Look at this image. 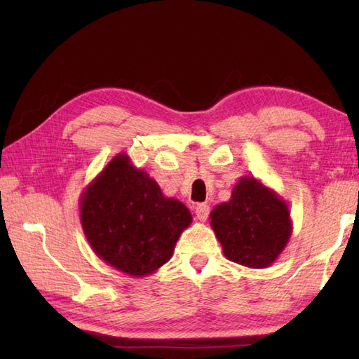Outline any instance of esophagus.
<instances>
[{"mask_svg": "<svg viewBox=\"0 0 359 359\" xmlns=\"http://www.w3.org/2000/svg\"><path fill=\"white\" fill-rule=\"evenodd\" d=\"M210 215V207L207 203H199L196 207V217L201 220V222H205V220L208 219Z\"/></svg>", "mask_w": 359, "mask_h": 359, "instance_id": "obj_1", "label": "esophagus"}]
</instances>
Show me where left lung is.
<instances>
[{
    "mask_svg": "<svg viewBox=\"0 0 359 359\" xmlns=\"http://www.w3.org/2000/svg\"><path fill=\"white\" fill-rule=\"evenodd\" d=\"M210 219L225 257L248 269L270 266L293 231L287 202L250 175L238 180L231 199L216 205Z\"/></svg>",
    "mask_w": 359,
    "mask_h": 359,
    "instance_id": "obj_1",
    "label": "left lung"
}]
</instances>
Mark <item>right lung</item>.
<instances>
[{"label": "right lung", "mask_w": 359, "mask_h": 359, "mask_svg": "<svg viewBox=\"0 0 359 359\" xmlns=\"http://www.w3.org/2000/svg\"><path fill=\"white\" fill-rule=\"evenodd\" d=\"M184 203L165 197L154 179L117 154L80 197V222L94 253L133 278L170 261L191 224Z\"/></svg>", "instance_id": "obj_1"}]
</instances>
